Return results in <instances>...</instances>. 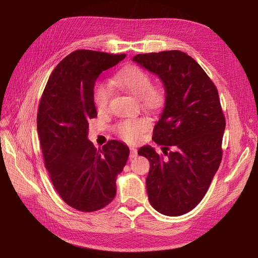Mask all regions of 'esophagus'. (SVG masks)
<instances>
[{
    "label": "esophagus",
    "instance_id": "1",
    "mask_svg": "<svg viewBox=\"0 0 258 258\" xmlns=\"http://www.w3.org/2000/svg\"><path fill=\"white\" fill-rule=\"evenodd\" d=\"M138 156V150L136 148H130V159L136 158Z\"/></svg>",
    "mask_w": 258,
    "mask_h": 258
}]
</instances>
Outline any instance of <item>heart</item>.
<instances>
[{
    "label": "heart",
    "mask_w": 258,
    "mask_h": 258,
    "mask_svg": "<svg viewBox=\"0 0 258 258\" xmlns=\"http://www.w3.org/2000/svg\"><path fill=\"white\" fill-rule=\"evenodd\" d=\"M112 83L120 90L139 97L148 110H157L163 102L162 88L158 85H153L149 74L138 66L131 65L121 69L114 76ZM111 96L112 90L108 84L104 82H97L95 84L93 99L98 111L103 112L108 109ZM148 127L149 121L145 118L126 119L117 123L115 131L121 140L135 142Z\"/></svg>",
    "instance_id": "1"
}]
</instances>
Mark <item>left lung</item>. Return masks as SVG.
I'll use <instances>...</instances> for the list:
<instances>
[{
	"mask_svg": "<svg viewBox=\"0 0 258 258\" xmlns=\"http://www.w3.org/2000/svg\"><path fill=\"white\" fill-rule=\"evenodd\" d=\"M164 84L165 102L150 146L139 155L150 162L148 200L160 214L177 217L191 211L205 197L222 161L225 116L215 83L191 56L178 50L133 57ZM171 148V152L167 150Z\"/></svg>",
	"mask_w": 258,
	"mask_h": 258,
	"instance_id": "obj_1",
	"label": "left lung"
}]
</instances>
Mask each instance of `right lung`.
Returning <instances> with one entry per match:
<instances>
[{"label": "right lung", "instance_id": "add662e5", "mask_svg": "<svg viewBox=\"0 0 258 258\" xmlns=\"http://www.w3.org/2000/svg\"><path fill=\"white\" fill-rule=\"evenodd\" d=\"M126 57L77 50L53 70L41 95L37 130L44 166L68 206L97 211L116 195V178L126 165L129 148L111 140L97 149L88 141V120L97 117L93 91L99 75Z\"/></svg>", "mask_w": 258, "mask_h": 258}]
</instances>
